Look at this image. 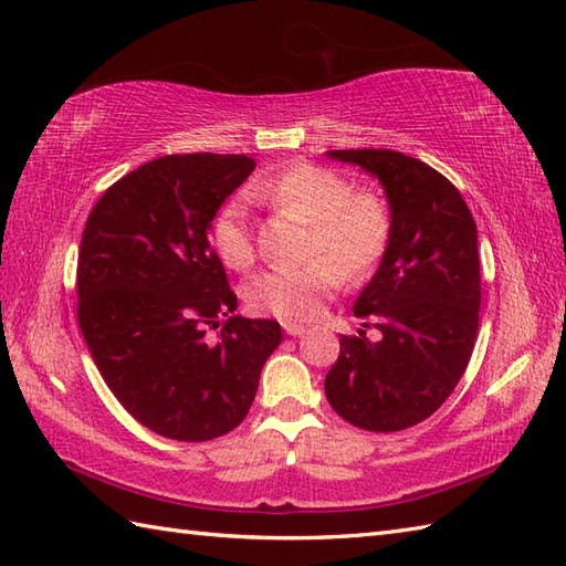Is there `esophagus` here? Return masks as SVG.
Segmentation results:
<instances>
[{"label":"esophagus","mask_w":566,"mask_h":566,"mask_svg":"<svg viewBox=\"0 0 566 566\" xmlns=\"http://www.w3.org/2000/svg\"><path fill=\"white\" fill-rule=\"evenodd\" d=\"M284 333L286 335H304L306 333V328L302 326V323H284Z\"/></svg>","instance_id":"1"}]
</instances>
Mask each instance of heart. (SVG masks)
I'll use <instances>...</instances> for the list:
<instances>
[{
    "label": "heart",
    "mask_w": 566,
    "mask_h": 566,
    "mask_svg": "<svg viewBox=\"0 0 566 566\" xmlns=\"http://www.w3.org/2000/svg\"><path fill=\"white\" fill-rule=\"evenodd\" d=\"M248 199L290 211L308 223L304 258L292 268L262 272L248 286V304L274 318L304 323L318 316L323 302L340 290L343 276L359 282L377 268L391 243V211L375 191L353 189L331 167L294 163L284 170L252 179ZM211 245L223 264L248 270L255 262L250 209L231 197L216 211L209 228Z\"/></svg>",
    "instance_id": "1"
}]
</instances>
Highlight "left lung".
Masks as SVG:
<instances>
[{
    "instance_id": "8db88e82",
    "label": "left lung",
    "mask_w": 566,
    "mask_h": 566,
    "mask_svg": "<svg viewBox=\"0 0 566 566\" xmlns=\"http://www.w3.org/2000/svg\"><path fill=\"white\" fill-rule=\"evenodd\" d=\"M328 158L379 179L394 228L355 302V316L375 323L381 338L343 335L326 396L357 428L406 430L438 411L472 357L482 306L476 223L448 177L403 153L328 150Z\"/></svg>"
}]
</instances>
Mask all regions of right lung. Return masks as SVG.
<instances>
[{
  "label": "right lung",
  "mask_w": 566,
  "mask_h": 566,
  "mask_svg": "<svg viewBox=\"0 0 566 566\" xmlns=\"http://www.w3.org/2000/svg\"><path fill=\"white\" fill-rule=\"evenodd\" d=\"M252 170L248 155H165L106 189L84 226V343L118 403L163 438L203 442L243 423L282 343L276 321L233 314L209 240L216 211ZM211 327L222 328L213 339Z\"/></svg>",
  "instance_id": "obj_1"
}]
</instances>
